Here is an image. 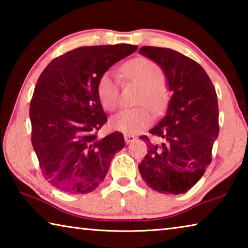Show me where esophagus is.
I'll return each mask as SVG.
<instances>
[{
  "mask_svg": "<svg viewBox=\"0 0 248 248\" xmlns=\"http://www.w3.org/2000/svg\"><path fill=\"white\" fill-rule=\"evenodd\" d=\"M137 138L134 136H131V134H124V141L125 143H130V142H133Z\"/></svg>",
  "mask_w": 248,
  "mask_h": 248,
  "instance_id": "esophagus-1",
  "label": "esophagus"
}]
</instances>
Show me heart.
<instances>
[{
	"label": "heart",
	"instance_id": "obj_1",
	"mask_svg": "<svg viewBox=\"0 0 248 248\" xmlns=\"http://www.w3.org/2000/svg\"><path fill=\"white\" fill-rule=\"evenodd\" d=\"M124 73L128 78L142 86L139 105H146L154 112H159L165 106L166 93L163 87L165 74L161 66L145 58L129 61L124 66ZM120 78L115 71L109 70L100 77L97 84V95L100 104L107 110H114L119 104ZM152 123L149 109L141 106L120 110L109 120L112 130L125 134H137L143 131Z\"/></svg>",
	"mask_w": 248,
	"mask_h": 248
}]
</instances>
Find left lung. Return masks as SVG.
Wrapping results in <instances>:
<instances>
[{
	"label": "left lung",
	"instance_id": "obj_1",
	"mask_svg": "<svg viewBox=\"0 0 248 248\" xmlns=\"http://www.w3.org/2000/svg\"><path fill=\"white\" fill-rule=\"evenodd\" d=\"M140 54L161 66L171 93L166 115L146 136L148 154L139 164L146 185L161 194H185L211 163L219 136V107L215 86L202 66L169 48L144 46Z\"/></svg>",
	"mask_w": 248,
	"mask_h": 248
}]
</instances>
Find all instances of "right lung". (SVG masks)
I'll return each mask as SVG.
<instances>
[{
    "label": "right lung",
    "instance_id": "1",
    "mask_svg": "<svg viewBox=\"0 0 248 248\" xmlns=\"http://www.w3.org/2000/svg\"><path fill=\"white\" fill-rule=\"evenodd\" d=\"M138 46L79 47L58 57L37 81L29 108L31 143L44 177L59 190L87 194L106 177L124 134L98 139L107 121L97 95L102 75Z\"/></svg>",
    "mask_w": 248,
    "mask_h": 248
}]
</instances>
